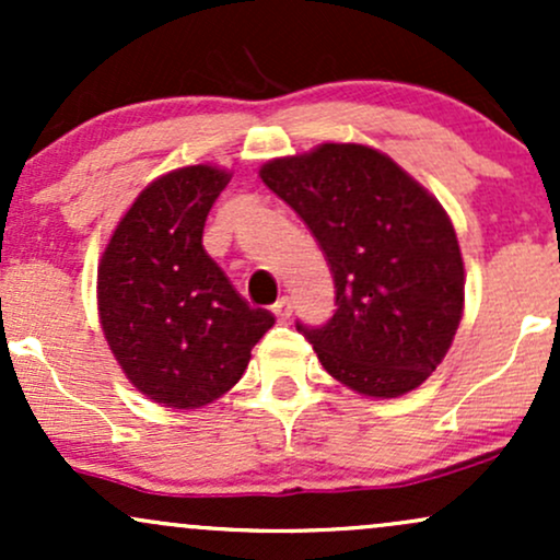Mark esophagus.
I'll return each instance as SVG.
<instances>
[{
  "mask_svg": "<svg viewBox=\"0 0 560 560\" xmlns=\"http://www.w3.org/2000/svg\"><path fill=\"white\" fill-rule=\"evenodd\" d=\"M273 316L281 318V320L292 316V300H289V298H279V300H276V302H273Z\"/></svg>",
  "mask_w": 560,
  "mask_h": 560,
  "instance_id": "1",
  "label": "esophagus"
}]
</instances>
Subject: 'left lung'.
<instances>
[{"instance_id":"8db88e82","label":"left lung","mask_w":560,"mask_h":560,"mask_svg":"<svg viewBox=\"0 0 560 560\" xmlns=\"http://www.w3.org/2000/svg\"><path fill=\"white\" fill-rule=\"evenodd\" d=\"M260 178L324 249L337 311L298 331L345 387L400 397L442 363L464 316V258L436 197L365 144L268 160Z\"/></svg>"}]
</instances>
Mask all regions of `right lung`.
Here are the masks:
<instances>
[{
    "instance_id": "obj_1",
    "label": "right lung",
    "mask_w": 560,
    "mask_h": 560,
    "mask_svg": "<svg viewBox=\"0 0 560 560\" xmlns=\"http://www.w3.org/2000/svg\"><path fill=\"white\" fill-rule=\"evenodd\" d=\"M229 182L215 165L155 178L120 218L96 271L100 324L115 361L165 408H202L226 395L273 326L202 247L205 221Z\"/></svg>"
}]
</instances>
